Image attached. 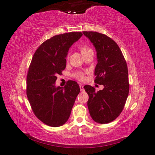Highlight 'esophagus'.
<instances>
[{
  "instance_id": "obj_1",
  "label": "esophagus",
  "mask_w": 155,
  "mask_h": 155,
  "mask_svg": "<svg viewBox=\"0 0 155 155\" xmlns=\"http://www.w3.org/2000/svg\"><path fill=\"white\" fill-rule=\"evenodd\" d=\"M79 86H80V89H81V91H82V92H83L84 91V86L82 85V84H80V85H79Z\"/></svg>"
}]
</instances>
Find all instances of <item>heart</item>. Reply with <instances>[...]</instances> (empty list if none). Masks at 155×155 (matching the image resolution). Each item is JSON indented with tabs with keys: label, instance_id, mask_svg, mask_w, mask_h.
Segmentation results:
<instances>
[{
	"label": "heart",
	"instance_id": "obj_1",
	"mask_svg": "<svg viewBox=\"0 0 155 155\" xmlns=\"http://www.w3.org/2000/svg\"><path fill=\"white\" fill-rule=\"evenodd\" d=\"M80 50H81V53L82 54V55H83V54H84V53H87L88 51H91V50H92V49H91V48H88V47L85 46V45H82V46L80 47ZM77 77L78 79H80V80H83V79L84 78V74H82V73H79L77 74Z\"/></svg>",
	"mask_w": 155,
	"mask_h": 155
}]
</instances>
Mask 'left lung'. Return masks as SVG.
<instances>
[{
    "mask_svg": "<svg viewBox=\"0 0 155 155\" xmlns=\"http://www.w3.org/2000/svg\"><path fill=\"white\" fill-rule=\"evenodd\" d=\"M96 51L94 82L104 88L97 92L86 86L88 94L87 105L92 120L99 124H108L120 116L129 91L126 61L117 44L107 35L96 31H82Z\"/></svg>",
    "mask_w": 155,
    "mask_h": 155,
    "instance_id": "1",
    "label": "left lung"
}]
</instances>
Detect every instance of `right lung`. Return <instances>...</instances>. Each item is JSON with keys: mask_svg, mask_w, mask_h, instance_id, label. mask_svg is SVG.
Returning a JSON list of instances; mask_svg holds the SVG:
<instances>
[{"mask_svg": "<svg viewBox=\"0 0 155 155\" xmlns=\"http://www.w3.org/2000/svg\"><path fill=\"white\" fill-rule=\"evenodd\" d=\"M81 32L57 35L44 41L35 52L27 74L26 94L35 115L43 123L59 127L69 120L80 88L69 81L55 86L57 75L66 67L69 48L81 38Z\"/></svg>", "mask_w": 155, "mask_h": 155, "instance_id": "add662e5", "label": "right lung"}]
</instances>
